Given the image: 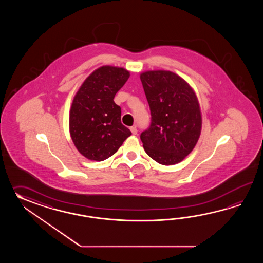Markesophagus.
<instances>
[{"label":"esophagus","instance_id":"esophagus-1","mask_svg":"<svg viewBox=\"0 0 263 263\" xmlns=\"http://www.w3.org/2000/svg\"><path fill=\"white\" fill-rule=\"evenodd\" d=\"M129 129H130L132 134H134V135L137 134V129H136V127H135V126H133V127H130V128H129Z\"/></svg>","mask_w":263,"mask_h":263}]
</instances>
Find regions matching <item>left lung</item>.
I'll return each mask as SVG.
<instances>
[{"instance_id":"obj_1","label":"left lung","mask_w":263,"mask_h":263,"mask_svg":"<svg viewBox=\"0 0 263 263\" xmlns=\"http://www.w3.org/2000/svg\"><path fill=\"white\" fill-rule=\"evenodd\" d=\"M140 79L151 112V127L140 135L144 149L162 165L179 163L194 149L201 133L196 93L172 71L148 70Z\"/></svg>"}]
</instances>
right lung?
Returning a JSON list of instances; mask_svg holds the SVG:
<instances>
[{
	"label": "right lung",
	"mask_w": 263,
	"mask_h": 263,
	"mask_svg": "<svg viewBox=\"0 0 263 263\" xmlns=\"http://www.w3.org/2000/svg\"><path fill=\"white\" fill-rule=\"evenodd\" d=\"M129 77L123 67L102 66L84 80L74 97L69 133L76 148L86 159L106 160L132 134L121 123V108L114 101Z\"/></svg>",
	"instance_id": "obj_1"
}]
</instances>
